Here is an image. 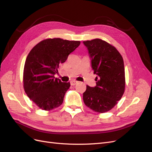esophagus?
<instances>
[{
    "label": "esophagus",
    "mask_w": 152,
    "mask_h": 152,
    "mask_svg": "<svg viewBox=\"0 0 152 152\" xmlns=\"http://www.w3.org/2000/svg\"><path fill=\"white\" fill-rule=\"evenodd\" d=\"M78 83V82L76 80H72L70 81V84L71 86H75V84H77Z\"/></svg>",
    "instance_id": "obj_1"
}]
</instances>
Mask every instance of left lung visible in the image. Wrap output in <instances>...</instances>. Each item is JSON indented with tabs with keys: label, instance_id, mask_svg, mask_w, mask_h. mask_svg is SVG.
Returning <instances> with one entry per match:
<instances>
[{
	"label": "left lung",
	"instance_id": "1",
	"mask_svg": "<svg viewBox=\"0 0 152 152\" xmlns=\"http://www.w3.org/2000/svg\"><path fill=\"white\" fill-rule=\"evenodd\" d=\"M91 58L92 68L97 75L96 86H86L85 104L93 111L104 113L112 109L125 91V70L122 56L111 44L100 39L84 41Z\"/></svg>",
	"mask_w": 152,
	"mask_h": 152
}]
</instances>
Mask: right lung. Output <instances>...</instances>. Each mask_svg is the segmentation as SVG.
<instances>
[{
    "label": "right lung",
    "mask_w": 152,
    "mask_h": 152,
    "mask_svg": "<svg viewBox=\"0 0 152 152\" xmlns=\"http://www.w3.org/2000/svg\"><path fill=\"white\" fill-rule=\"evenodd\" d=\"M80 44V41L47 39L30 50L25 63L23 82L26 95L40 108L49 111L63 103L70 84L55 79L54 75Z\"/></svg>",
    "instance_id": "right-lung-1"
}]
</instances>
